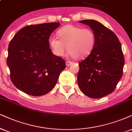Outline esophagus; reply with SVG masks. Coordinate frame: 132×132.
Returning <instances> with one entry per match:
<instances>
[{
  "mask_svg": "<svg viewBox=\"0 0 132 132\" xmlns=\"http://www.w3.org/2000/svg\"><path fill=\"white\" fill-rule=\"evenodd\" d=\"M72 63L71 61H66V65L67 66H69L70 65L72 64Z\"/></svg>",
  "mask_w": 132,
  "mask_h": 132,
  "instance_id": "1",
  "label": "esophagus"
}]
</instances>
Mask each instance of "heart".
<instances>
[{
  "instance_id": "b5f03b06",
  "label": "heart",
  "mask_w": 132,
  "mask_h": 132,
  "mask_svg": "<svg viewBox=\"0 0 132 132\" xmlns=\"http://www.w3.org/2000/svg\"><path fill=\"white\" fill-rule=\"evenodd\" d=\"M59 39L49 38V43L53 53L58 56H64L67 51L77 60L89 55L94 49L96 35L92 29L74 25H66L58 31Z\"/></svg>"
}]
</instances>
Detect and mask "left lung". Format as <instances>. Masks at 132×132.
I'll return each mask as SVG.
<instances>
[{"mask_svg":"<svg viewBox=\"0 0 132 132\" xmlns=\"http://www.w3.org/2000/svg\"><path fill=\"white\" fill-rule=\"evenodd\" d=\"M79 22L94 31L96 43L89 55L78 64V85L86 96L99 99L112 93L122 76L121 44L116 35L98 21L87 19Z\"/></svg>","mask_w":132,"mask_h":132,"instance_id":"8db88e82","label":"left lung"}]
</instances>
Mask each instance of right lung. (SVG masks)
I'll return each instance as SVG.
<instances>
[{
  "label": "right lung",
  "instance_id": "add662e5",
  "mask_svg": "<svg viewBox=\"0 0 132 132\" xmlns=\"http://www.w3.org/2000/svg\"><path fill=\"white\" fill-rule=\"evenodd\" d=\"M60 26L51 22L25 27L10 43L6 63L11 80L26 94L40 96L50 92L66 68L64 60L49 48L50 36Z\"/></svg>",
  "mask_w": 132,
  "mask_h": 132
}]
</instances>
